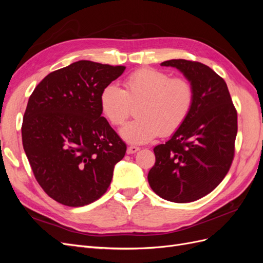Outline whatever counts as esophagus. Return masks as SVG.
<instances>
[{"label":"esophagus","mask_w":263,"mask_h":263,"mask_svg":"<svg viewBox=\"0 0 263 263\" xmlns=\"http://www.w3.org/2000/svg\"><path fill=\"white\" fill-rule=\"evenodd\" d=\"M138 150H139V147H136V146H129L128 148H127V154H128V155L136 154Z\"/></svg>","instance_id":"esophagus-1"}]
</instances>
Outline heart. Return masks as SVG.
I'll return each instance as SVG.
<instances>
[{"mask_svg": "<svg viewBox=\"0 0 263 263\" xmlns=\"http://www.w3.org/2000/svg\"><path fill=\"white\" fill-rule=\"evenodd\" d=\"M194 86L184 77L171 78L155 68L134 71L124 89L110 84L100 95L101 109L113 126H122L136 106L137 119L124 126L121 135L130 144H147L159 135L170 136L185 123L194 105Z\"/></svg>", "mask_w": 263, "mask_h": 263, "instance_id": "1", "label": "heart"}]
</instances>
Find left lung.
I'll use <instances>...</instances> for the list:
<instances>
[{"label":"left lung","instance_id":"obj_1","mask_svg":"<svg viewBox=\"0 0 263 263\" xmlns=\"http://www.w3.org/2000/svg\"><path fill=\"white\" fill-rule=\"evenodd\" d=\"M194 86V105L185 123L165 144L154 148L148 173L154 192L166 201L189 203L211 193L226 177L235 156L237 110L224 79L204 63L164 61Z\"/></svg>","mask_w":263,"mask_h":263}]
</instances>
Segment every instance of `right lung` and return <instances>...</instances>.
<instances>
[{
	"label": "right lung",
	"mask_w": 263,
	"mask_h": 263,
	"mask_svg": "<svg viewBox=\"0 0 263 263\" xmlns=\"http://www.w3.org/2000/svg\"><path fill=\"white\" fill-rule=\"evenodd\" d=\"M126 67L89 60L45 77L29 97L22 125L23 147L46 194L79 208L104 194L126 144L102 116V90Z\"/></svg>",
	"instance_id": "obj_1"
}]
</instances>
